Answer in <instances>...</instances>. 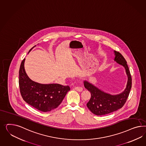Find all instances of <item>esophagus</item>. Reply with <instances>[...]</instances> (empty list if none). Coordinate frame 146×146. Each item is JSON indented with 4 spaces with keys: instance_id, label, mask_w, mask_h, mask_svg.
<instances>
[{
    "instance_id": "34e87169",
    "label": "esophagus",
    "mask_w": 146,
    "mask_h": 146,
    "mask_svg": "<svg viewBox=\"0 0 146 146\" xmlns=\"http://www.w3.org/2000/svg\"><path fill=\"white\" fill-rule=\"evenodd\" d=\"M75 89L77 91H78V92H81L83 91V88H81V87H75Z\"/></svg>"
}]
</instances>
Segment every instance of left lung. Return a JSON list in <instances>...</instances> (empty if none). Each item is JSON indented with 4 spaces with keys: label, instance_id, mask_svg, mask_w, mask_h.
I'll return each mask as SVG.
<instances>
[{
    "label": "left lung",
    "instance_id": "1",
    "mask_svg": "<svg viewBox=\"0 0 146 146\" xmlns=\"http://www.w3.org/2000/svg\"><path fill=\"white\" fill-rule=\"evenodd\" d=\"M114 61L125 68L127 81L124 91L117 94H111L104 92L88 80H84V85L91 93V97L86 104L93 113L98 116L104 115L121 109L127 100L132 86V78L127 62L118 52L113 51Z\"/></svg>",
    "mask_w": 146,
    "mask_h": 146
}]
</instances>
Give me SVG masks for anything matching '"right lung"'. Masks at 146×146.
<instances>
[{"instance_id": "obj_1", "label": "right lung", "mask_w": 146, "mask_h": 146, "mask_svg": "<svg viewBox=\"0 0 146 146\" xmlns=\"http://www.w3.org/2000/svg\"><path fill=\"white\" fill-rule=\"evenodd\" d=\"M25 60L24 58L22 61L19 70V83L23 99L28 104L42 112L50 111L56 108L70 91L69 86L58 84H43L32 80L25 72Z\"/></svg>"}]
</instances>
